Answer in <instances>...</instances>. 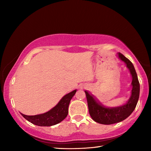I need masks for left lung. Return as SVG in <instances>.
<instances>
[{"instance_id":"8db88e82","label":"left lung","mask_w":151,"mask_h":151,"mask_svg":"<svg viewBox=\"0 0 151 151\" xmlns=\"http://www.w3.org/2000/svg\"><path fill=\"white\" fill-rule=\"evenodd\" d=\"M119 57L120 59L126 63L127 68L129 69L132 75V81L131 85L132 88L131 98L124 105L116 108H106L102 105L101 103H98L93 96L89 94L87 91H85L87 99L89 114L91 118L98 123L112 124L122 121L131 115L136 107L139 100L140 84L134 66L131 61L121 52H119Z\"/></svg>"}]
</instances>
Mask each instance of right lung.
Returning a JSON list of instances; mask_svg holds the SVG:
<instances>
[{"label": "right lung", "instance_id": "obj_1", "mask_svg": "<svg viewBox=\"0 0 151 151\" xmlns=\"http://www.w3.org/2000/svg\"><path fill=\"white\" fill-rule=\"evenodd\" d=\"M76 92L75 90L66 94L54 108L44 114L29 116L21 113L22 116L28 121L40 127H50L59 123L68 115V105Z\"/></svg>", "mask_w": 151, "mask_h": 151}]
</instances>
